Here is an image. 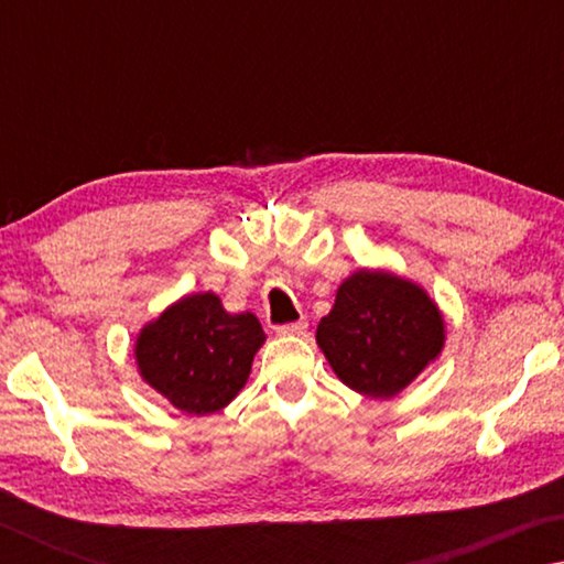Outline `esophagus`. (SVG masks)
Returning <instances> with one entry per match:
<instances>
[{
    "label": "esophagus",
    "mask_w": 564,
    "mask_h": 564,
    "mask_svg": "<svg viewBox=\"0 0 564 564\" xmlns=\"http://www.w3.org/2000/svg\"><path fill=\"white\" fill-rule=\"evenodd\" d=\"M305 328H308V323L301 318L293 323H283V326H275V333H279V336H301Z\"/></svg>",
    "instance_id": "esophagus-1"
}]
</instances>
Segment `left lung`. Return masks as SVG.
Listing matches in <instances>:
<instances>
[{"label": "left lung", "instance_id": "left-lung-1", "mask_svg": "<svg viewBox=\"0 0 564 564\" xmlns=\"http://www.w3.org/2000/svg\"><path fill=\"white\" fill-rule=\"evenodd\" d=\"M437 305L415 283L383 271H358L340 283L316 340L348 388L393 398L443 348Z\"/></svg>", "mask_w": 564, "mask_h": 564}]
</instances>
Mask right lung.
<instances>
[{"mask_svg":"<svg viewBox=\"0 0 564 564\" xmlns=\"http://www.w3.org/2000/svg\"><path fill=\"white\" fill-rule=\"evenodd\" d=\"M265 340L253 313H226L218 295L196 293L161 313L137 340V362L151 388L188 415L226 408L246 386Z\"/></svg>","mask_w":564,"mask_h":564,"instance_id":"obj_1","label":"right lung"}]
</instances>
